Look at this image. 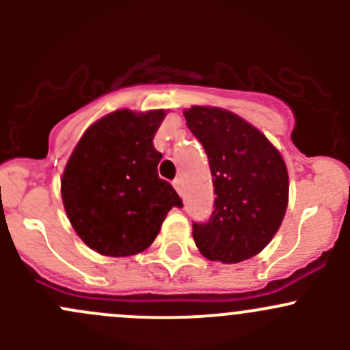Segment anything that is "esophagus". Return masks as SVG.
I'll use <instances>...</instances> for the list:
<instances>
[{"label":"esophagus","mask_w":350,"mask_h":350,"mask_svg":"<svg viewBox=\"0 0 350 350\" xmlns=\"http://www.w3.org/2000/svg\"><path fill=\"white\" fill-rule=\"evenodd\" d=\"M172 186H174V189L176 191H178V195L179 196H185V185H183V181L181 179H176L174 183H172Z\"/></svg>","instance_id":"esophagus-1"}]
</instances>
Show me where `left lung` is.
Masks as SVG:
<instances>
[{"mask_svg":"<svg viewBox=\"0 0 350 350\" xmlns=\"http://www.w3.org/2000/svg\"><path fill=\"white\" fill-rule=\"evenodd\" d=\"M183 113L203 144L217 195L210 221L193 225L198 250L224 264L250 259L283 224L289 195L283 155L260 130L228 109L195 105Z\"/></svg>","mask_w":350,"mask_h":350,"instance_id":"8db88e82","label":"left lung"}]
</instances>
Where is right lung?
I'll return each instance as SVG.
<instances>
[{
  "instance_id": "obj_1",
  "label": "right lung",
  "mask_w": 350,
  "mask_h": 350,
  "mask_svg": "<svg viewBox=\"0 0 350 350\" xmlns=\"http://www.w3.org/2000/svg\"><path fill=\"white\" fill-rule=\"evenodd\" d=\"M165 109H116L96 120L74 147L61 178L70 225L101 256L126 257L149 249L172 206H183L159 178L162 154L154 135Z\"/></svg>"
}]
</instances>
